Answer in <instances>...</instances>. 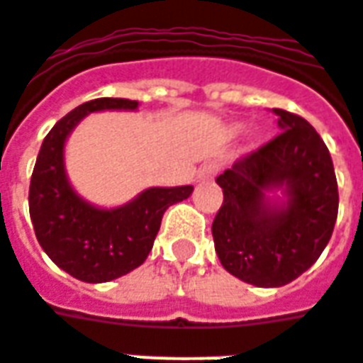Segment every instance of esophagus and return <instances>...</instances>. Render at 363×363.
I'll return each mask as SVG.
<instances>
[{
  "mask_svg": "<svg viewBox=\"0 0 363 363\" xmlns=\"http://www.w3.org/2000/svg\"><path fill=\"white\" fill-rule=\"evenodd\" d=\"M218 171H220V163H218V161H208V163L200 169L198 179H200V181H212L213 177L218 174Z\"/></svg>",
  "mask_w": 363,
  "mask_h": 363,
  "instance_id": "esophagus-1",
  "label": "esophagus"
}]
</instances>
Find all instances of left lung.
Masks as SVG:
<instances>
[{
  "mask_svg": "<svg viewBox=\"0 0 363 363\" xmlns=\"http://www.w3.org/2000/svg\"><path fill=\"white\" fill-rule=\"evenodd\" d=\"M272 142L216 179L223 204L212 223L221 267L259 288H280L311 268L330 241L338 186L327 145L281 108Z\"/></svg>",
  "mask_w": 363,
  "mask_h": 363,
  "instance_id": "1",
  "label": "left lung"
}]
</instances>
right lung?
Wrapping results in <instances>:
<instances>
[{"label": "right lung", "instance_id": "1", "mask_svg": "<svg viewBox=\"0 0 363 363\" xmlns=\"http://www.w3.org/2000/svg\"><path fill=\"white\" fill-rule=\"evenodd\" d=\"M138 101L95 99L58 120L44 138L28 189L36 239L52 262L87 284L116 280L143 264L169 206L194 186H153L116 208H99L79 196L66 173V142L91 112L135 111Z\"/></svg>", "mask_w": 363, "mask_h": 363}]
</instances>
